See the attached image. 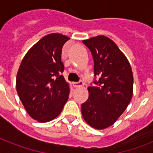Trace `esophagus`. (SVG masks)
<instances>
[{
  "mask_svg": "<svg viewBox=\"0 0 153 153\" xmlns=\"http://www.w3.org/2000/svg\"><path fill=\"white\" fill-rule=\"evenodd\" d=\"M73 85H74V87H79V86H83V82L81 80L79 81V82H74Z\"/></svg>",
  "mask_w": 153,
  "mask_h": 153,
  "instance_id": "obj_1",
  "label": "esophagus"
}]
</instances>
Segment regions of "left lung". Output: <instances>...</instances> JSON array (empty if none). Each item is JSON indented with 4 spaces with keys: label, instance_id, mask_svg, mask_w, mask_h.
Here are the masks:
<instances>
[{
    "label": "left lung",
    "instance_id": "left-lung-1",
    "mask_svg": "<svg viewBox=\"0 0 153 153\" xmlns=\"http://www.w3.org/2000/svg\"><path fill=\"white\" fill-rule=\"evenodd\" d=\"M94 61V86L88 87V100L81 106L82 115L90 126L103 129L113 125L129 104L133 76L129 61L107 36L83 40Z\"/></svg>",
    "mask_w": 153,
    "mask_h": 153
}]
</instances>
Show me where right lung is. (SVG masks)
<instances>
[{
  "instance_id": "add662e5",
  "label": "right lung",
  "mask_w": 153,
  "mask_h": 153,
  "mask_svg": "<svg viewBox=\"0 0 153 153\" xmlns=\"http://www.w3.org/2000/svg\"><path fill=\"white\" fill-rule=\"evenodd\" d=\"M68 36L51 33L28 51L19 67L16 88L24 108L35 120L47 123L61 113L70 93L62 73V48Z\"/></svg>"
}]
</instances>
